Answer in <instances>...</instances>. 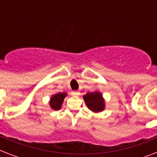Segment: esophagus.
<instances>
[{
  "label": "esophagus",
  "instance_id": "34e87169",
  "mask_svg": "<svg viewBox=\"0 0 157 157\" xmlns=\"http://www.w3.org/2000/svg\"><path fill=\"white\" fill-rule=\"evenodd\" d=\"M71 94H72L73 95H78L80 93H79L78 91H72V93H71Z\"/></svg>",
  "mask_w": 157,
  "mask_h": 157
}]
</instances>
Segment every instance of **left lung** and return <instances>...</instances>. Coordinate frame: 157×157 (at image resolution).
Returning a JSON list of instances; mask_svg holds the SVG:
<instances>
[{
    "label": "left lung",
    "mask_w": 157,
    "mask_h": 157,
    "mask_svg": "<svg viewBox=\"0 0 157 157\" xmlns=\"http://www.w3.org/2000/svg\"><path fill=\"white\" fill-rule=\"evenodd\" d=\"M85 103L90 110L94 112H100L105 108V102L100 92L95 91L87 93L83 96Z\"/></svg>",
    "instance_id": "left-lung-1"
}]
</instances>
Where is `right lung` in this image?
Wrapping results in <instances>:
<instances>
[{
  "label": "right lung",
  "mask_w": 157,
  "mask_h": 157,
  "mask_svg": "<svg viewBox=\"0 0 157 157\" xmlns=\"http://www.w3.org/2000/svg\"><path fill=\"white\" fill-rule=\"evenodd\" d=\"M67 96L66 93L55 94L50 98V106L54 110H59L61 108L62 104L63 103L65 97Z\"/></svg>",
  "instance_id": "add662e5"
}]
</instances>
